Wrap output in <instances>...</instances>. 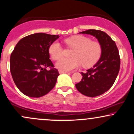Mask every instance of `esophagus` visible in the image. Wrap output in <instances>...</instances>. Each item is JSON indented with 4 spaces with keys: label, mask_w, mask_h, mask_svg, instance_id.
Here are the masks:
<instances>
[{
    "label": "esophagus",
    "mask_w": 134,
    "mask_h": 134,
    "mask_svg": "<svg viewBox=\"0 0 134 134\" xmlns=\"http://www.w3.org/2000/svg\"><path fill=\"white\" fill-rule=\"evenodd\" d=\"M59 73H68V71H59Z\"/></svg>",
    "instance_id": "esophagus-1"
}]
</instances>
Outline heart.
I'll return each instance as SVG.
<instances>
[{
  "label": "heart",
  "instance_id": "heart-1",
  "mask_svg": "<svg viewBox=\"0 0 134 134\" xmlns=\"http://www.w3.org/2000/svg\"><path fill=\"white\" fill-rule=\"evenodd\" d=\"M68 46L74 49L72 58H63L58 61L56 67L63 71L75 70L82 65L89 68L97 63L102 53L101 44L97 41H92L90 38L82 35H76L65 40ZM49 54L53 60L57 61L64 55V49L59 42H52L48 49Z\"/></svg>",
  "mask_w": 134,
  "mask_h": 134
}]
</instances>
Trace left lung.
<instances>
[{"instance_id": "obj_1", "label": "left lung", "mask_w": 134, "mask_h": 134, "mask_svg": "<svg viewBox=\"0 0 134 134\" xmlns=\"http://www.w3.org/2000/svg\"><path fill=\"white\" fill-rule=\"evenodd\" d=\"M80 33L95 37L101 44L102 53L93 67L86 73L81 72L82 79L75 86L83 95L97 97L110 88L117 78L120 66L119 52L114 41L103 31L89 29Z\"/></svg>"}]
</instances>
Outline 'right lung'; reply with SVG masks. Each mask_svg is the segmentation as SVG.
Segmentation results:
<instances>
[{"mask_svg": "<svg viewBox=\"0 0 134 134\" xmlns=\"http://www.w3.org/2000/svg\"><path fill=\"white\" fill-rule=\"evenodd\" d=\"M58 35L36 33L17 42L10 58V70L15 85L23 94L39 98L54 87L59 74L49 59L48 49ZM50 68L47 70L46 68Z\"/></svg>", "mask_w": 134, "mask_h": 134, "instance_id": "right-lung-1", "label": "right lung"}]
</instances>
